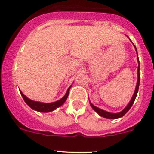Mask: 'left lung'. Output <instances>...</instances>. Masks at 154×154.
Masks as SVG:
<instances>
[{
	"label": "left lung",
	"instance_id": "1",
	"mask_svg": "<svg viewBox=\"0 0 154 154\" xmlns=\"http://www.w3.org/2000/svg\"><path fill=\"white\" fill-rule=\"evenodd\" d=\"M128 37V36H127ZM129 38V37H128ZM132 42V41H131ZM134 47H135V49L136 51H137V48H136L135 45L133 44ZM137 61H138V69H137V85H136V88H135V91H134V93H133V96H132L131 99H130V103H128V105L123 109L121 112H107L106 110H103L102 109H99L98 107H96V106H94L90 101H89V103H90V106L92 109H94V111H96L98 114H99L100 116L102 117H104V118H106V119H118V118H121L122 116L125 115L126 112L130 110V109L131 108V106H133V103L135 101L136 97H137V92H138V89H139V85H140V62H139V58H138V54H137Z\"/></svg>",
	"mask_w": 154,
	"mask_h": 154
}]
</instances>
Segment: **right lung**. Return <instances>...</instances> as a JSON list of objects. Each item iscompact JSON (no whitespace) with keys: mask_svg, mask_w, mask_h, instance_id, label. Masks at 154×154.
Segmentation results:
<instances>
[{"mask_svg":"<svg viewBox=\"0 0 154 154\" xmlns=\"http://www.w3.org/2000/svg\"><path fill=\"white\" fill-rule=\"evenodd\" d=\"M71 86L69 87V89L66 91V93L65 94V96L60 99L58 101L53 102V103H42V102H38V101H34V100H31L29 98L27 97L25 95H24L22 92L20 90V93H21V96L24 99V102L26 103V104L28 105L30 108H31L33 110H35V111H38V112H52L54 110L56 109L58 107L62 106V105L64 104L66 99H67L68 96H69V90H70Z\"/></svg>","mask_w":154,"mask_h":154,"instance_id":"right-lung-1","label":"right lung"}]
</instances>
